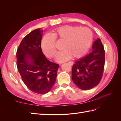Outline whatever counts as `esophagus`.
I'll list each match as a JSON object with an SVG mask.
<instances>
[{"instance_id": "1", "label": "esophagus", "mask_w": 121, "mask_h": 121, "mask_svg": "<svg viewBox=\"0 0 121 121\" xmlns=\"http://www.w3.org/2000/svg\"><path fill=\"white\" fill-rule=\"evenodd\" d=\"M69 63L71 65H73V63H72V62H71V61H69Z\"/></svg>"}]
</instances>
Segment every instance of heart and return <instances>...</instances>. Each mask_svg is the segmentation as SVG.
<instances>
[{
  "label": "heart",
  "instance_id": "1",
  "mask_svg": "<svg viewBox=\"0 0 121 121\" xmlns=\"http://www.w3.org/2000/svg\"><path fill=\"white\" fill-rule=\"evenodd\" d=\"M92 32L87 27L65 25L56 28L50 34L43 36L40 47L43 53L47 58L52 59L56 53V42H63L61 49L56 60L57 61H67L73 56L80 58L87 52L92 44Z\"/></svg>",
  "mask_w": 121,
  "mask_h": 121
}]
</instances>
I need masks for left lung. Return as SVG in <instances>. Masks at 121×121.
I'll return each instance as SVG.
<instances>
[{"instance_id":"obj_1","label":"left lung","mask_w":121,"mask_h":121,"mask_svg":"<svg viewBox=\"0 0 121 121\" xmlns=\"http://www.w3.org/2000/svg\"><path fill=\"white\" fill-rule=\"evenodd\" d=\"M92 52L75 61L73 65L72 78L79 88L89 90L100 82L104 67L105 51L99 38L93 42Z\"/></svg>"}]
</instances>
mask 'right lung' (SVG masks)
I'll list each match as a JSON object with an SVG mask.
<instances>
[{"label":"right lung","mask_w":121,"mask_h":121,"mask_svg":"<svg viewBox=\"0 0 121 121\" xmlns=\"http://www.w3.org/2000/svg\"><path fill=\"white\" fill-rule=\"evenodd\" d=\"M42 29L32 31L22 40L17 51V65L22 79L32 92L44 94L56 82L59 65L51 62L40 47Z\"/></svg>","instance_id":"right-lung-1"}]
</instances>
